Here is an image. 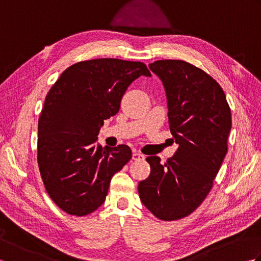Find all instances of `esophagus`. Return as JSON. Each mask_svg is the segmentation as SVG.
I'll list each match as a JSON object with an SVG mask.
<instances>
[{
    "label": "esophagus",
    "instance_id": "34e87169",
    "mask_svg": "<svg viewBox=\"0 0 261 261\" xmlns=\"http://www.w3.org/2000/svg\"><path fill=\"white\" fill-rule=\"evenodd\" d=\"M132 159H134V160H142V159H145V156H143V154L140 153L139 151H134V153H132Z\"/></svg>",
    "mask_w": 261,
    "mask_h": 261
}]
</instances>
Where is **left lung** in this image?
Listing matches in <instances>:
<instances>
[{
    "mask_svg": "<svg viewBox=\"0 0 261 261\" xmlns=\"http://www.w3.org/2000/svg\"><path fill=\"white\" fill-rule=\"evenodd\" d=\"M149 68L164 85L178 148L165 164L158 156L147 157L151 171L138 191L154 216L174 221L195 211L212 188L228 151L231 111L219 83L192 64L157 60Z\"/></svg>",
    "mask_w": 261,
    "mask_h": 261,
    "instance_id": "obj_1",
    "label": "left lung"
}]
</instances>
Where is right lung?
Returning a JSON list of instances; mask_svg holds the SVG:
<instances>
[{
    "instance_id": "obj_1",
    "label": "right lung",
    "mask_w": 261,
    "mask_h": 261,
    "mask_svg": "<svg viewBox=\"0 0 261 261\" xmlns=\"http://www.w3.org/2000/svg\"><path fill=\"white\" fill-rule=\"evenodd\" d=\"M140 76H151L140 62L87 60L66 69L47 94L38 122V165L49 196L66 213L83 216L101 206L113 175L131 159L129 147L103 148L97 136Z\"/></svg>"
}]
</instances>
